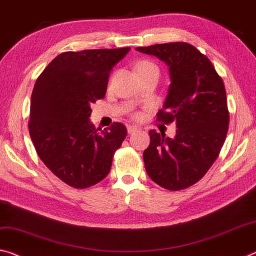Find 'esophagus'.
I'll use <instances>...</instances> for the list:
<instances>
[{
	"mask_svg": "<svg viewBox=\"0 0 256 256\" xmlns=\"http://www.w3.org/2000/svg\"><path fill=\"white\" fill-rule=\"evenodd\" d=\"M138 130H139V128L136 126V125H128V132L130 133V134H131V133H133V132L138 131Z\"/></svg>",
	"mask_w": 256,
	"mask_h": 256,
	"instance_id": "1",
	"label": "esophagus"
}]
</instances>
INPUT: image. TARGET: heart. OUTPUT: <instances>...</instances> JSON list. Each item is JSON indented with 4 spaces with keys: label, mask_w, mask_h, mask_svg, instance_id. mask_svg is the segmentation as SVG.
I'll return each instance as SVG.
<instances>
[{
    "label": "heart",
    "mask_w": 256,
    "mask_h": 256,
    "mask_svg": "<svg viewBox=\"0 0 256 256\" xmlns=\"http://www.w3.org/2000/svg\"><path fill=\"white\" fill-rule=\"evenodd\" d=\"M136 70L139 72V75L147 74L150 72H158V67L152 62H149V60H141L136 64ZM136 117H140V114L136 112Z\"/></svg>",
    "instance_id": "b5f03b06"
}]
</instances>
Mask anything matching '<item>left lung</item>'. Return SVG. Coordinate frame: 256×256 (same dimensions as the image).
<instances>
[{"label": "left lung", "instance_id": "left-lung-1", "mask_svg": "<svg viewBox=\"0 0 256 256\" xmlns=\"http://www.w3.org/2000/svg\"><path fill=\"white\" fill-rule=\"evenodd\" d=\"M136 51L168 66L171 84L157 120L176 122L178 128L174 138L150 130L146 171L165 189H186L205 176L224 144L229 126L224 84L208 56L189 43L155 44Z\"/></svg>", "mask_w": 256, "mask_h": 256}]
</instances>
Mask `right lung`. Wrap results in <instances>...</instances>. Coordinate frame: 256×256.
<instances>
[{"label":"right lung","instance_id":"right-lung-1","mask_svg":"<svg viewBox=\"0 0 256 256\" xmlns=\"http://www.w3.org/2000/svg\"><path fill=\"white\" fill-rule=\"evenodd\" d=\"M130 48L64 52L38 76L28 128L38 157L68 186L84 189L102 181L128 130L122 123L96 128L91 104L106 96L112 67Z\"/></svg>","mask_w":256,"mask_h":256}]
</instances>
